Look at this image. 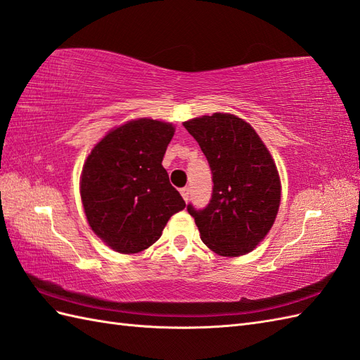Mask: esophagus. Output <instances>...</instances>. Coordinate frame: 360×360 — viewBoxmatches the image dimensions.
<instances>
[{
  "label": "esophagus",
  "instance_id": "obj_1",
  "mask_svg": "<svg viewBox=\"0 0 360 360\" xmlns=\"http://www.w3.org/2000/svg\"><path fill=\"white\" fill-rule=\"evenodd\" d=\"M181 195H182V198L186 199V200H188V195H190V188L188 187H184V188H181Z\"/></svg>",
  "mask_w": 360,
  "mask_h": 360
}]
</instances>
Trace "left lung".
Listing matches in <instances>:
<instances>
[{"label": "left lung", "instance_id": "obj_1", "mask_svg": "<svg viewBox=\"0 0 360 360\" xmlns=\"http://www.w3.org/2000/svg\"><path fill=\"white\" fill-rule=\"evenodd\" d=\"M205 155L213 191L198 210L187 205L204 244L221 256L245 255L276 219L281 182L271 155L252 125L235 115L214 113L184 122Z\"/></svg>", "mask_w": 360, "mask_h": 360}]
</instances>
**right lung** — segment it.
I'll use <instances>...</instances> for the list:
<instances>
[{
    "label": "right lung",
    "instance_id": "right-lung-1",
    "mask_svg": "<svg viewBox=\"0 0 360 360\" xmlns=\"http://www.w3.org/2000/svg\"><path fill=\"white\" fill-rule=\"evenodd\" d=\"M172 124L142 118L112 130L82 167L81 199L91 230L120 253H138L161 238L184 202L162 167Z\"/></svg>",
    "mask_w": 360,
    "mask_h": 360
}]
</instances>
